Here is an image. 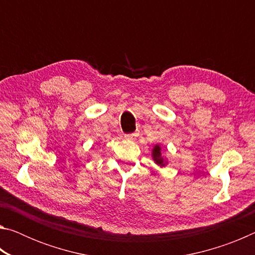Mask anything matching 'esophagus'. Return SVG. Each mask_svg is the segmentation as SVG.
Instances as JSON below:
<instances>
[{
  "label": "esophagus",
  "instance_id": "1",
  "mask_svg": "<svg viewBox=\"0 0 255 255\" xmlns=\"http://www.w3.org/2000/svg\"><path fill=\"white\" fill-rule=\"evenodd\" d=\"M125 137H126V139L133 140V139H135L136 135H135V133H129V135H125Z\"/></svg>",
  "mask_w": 255,
  "mask_h": 255
}]
</instances>
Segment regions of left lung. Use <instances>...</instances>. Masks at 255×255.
Instances as JSON below:
<instances>
[{
  "instance_id": "obj_1",
  "label": "left lung",
  "mask_w": 255,
  "mask_h": 255,
  "mask_svg": "<svg viewBox=\"0 0 255 255\" xmlns=\"http://www.w3.org/2000/svg\"><path fill=\"white\" fill-rule=\"evenodd\" d=\"M153 158L154 161L156 162L158 165H164L163 163V158L161 157V148H159V146H155L154 149H153Z\"/></svg>"
}]
</instances>
